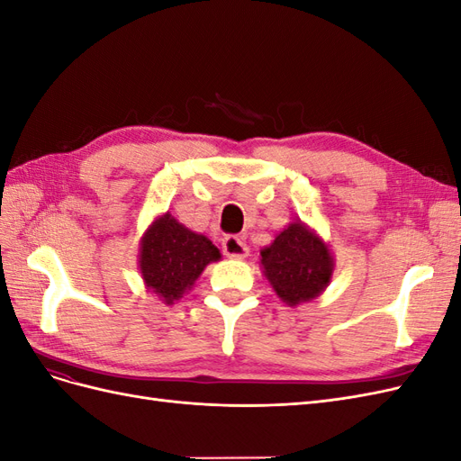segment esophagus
I'll use <instances>...</instances> for the list:
<instances>
[{
  "mask_svg": "<svg viewBox=\"0 0 461 461\" xmlns=\"http://www.w3.org/2000/svg\"><path fill=\"white\" fill-rule=\"evenodd\" d=\"M222 252H225L227 258L244 259L249 254V248L244 240V236L230 234V236H225V239H222Z\"/></svg>",
  "mask_w": 461,
  "mask_h": 461,
  "instance_id": "1",
  "label": "esophagus"
}]
</instances>
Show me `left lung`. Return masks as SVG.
Here are the masks:
<instances>
[{"instance_id": "left-lung-1", "label": "left lung", "mask_w": 461, "mask_h": 461, "mask_svg": "<svg viewBox=\"0 0 461 461\" xmlns=\"http://www.w3.org/2000/svg\"><path fill=\"white\" fill-rule=\"evenodd\" d=\"M259 254L265 278L290 308L323 294L334 273L329 244L302 221H292Z\"/></svg>"}]
</instances>
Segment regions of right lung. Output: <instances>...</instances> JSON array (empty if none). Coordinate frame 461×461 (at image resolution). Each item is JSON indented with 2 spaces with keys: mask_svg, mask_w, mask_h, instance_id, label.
<instances>
[{
  "mask_svg": "<svg viewBox=\"0 0 461 461\" xmlns=\"http://www.w3.org/2000/svg\"><path fill=\"white\" fill-rule=\"evenodd\" d=\"M219 259V248L207 236L186 229L169 212L151 221L138 248L142 281L167 305L183 298Z\"/></svg>",
  "mask_w": 461,
  "mask_h": 461,
  "instance_id": "right-lung-1",
  "label": "right lung"
}]
</instances>
